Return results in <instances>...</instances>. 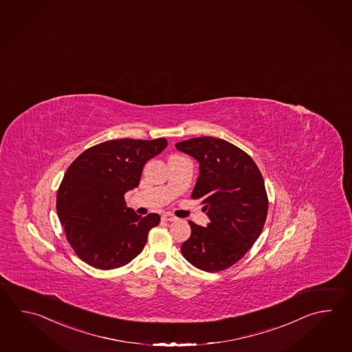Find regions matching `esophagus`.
<instances>
[{"mask_svg":"<svg viewBox=\"0 0 352 352\" xmlns=\"http://www.w3.org/2000/svg\"><path fill=\"white\" fill-rule=\"evenodd\" d=\"M162 219H163L164 222H173V221H177V218H175L174 215L170 214V213H165V214H163Z\"/></svg>","mask_w":352,"mask_h":352,"instance_id":"esophagus-1","label":"esophagus"}]
</instances>
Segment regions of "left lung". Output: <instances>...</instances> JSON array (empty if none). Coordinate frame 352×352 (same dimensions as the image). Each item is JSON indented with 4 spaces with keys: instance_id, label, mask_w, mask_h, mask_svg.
<instances>
[{
    "instance_id": "left-lung-1",
    "label": "left lung",
    "mask_w": 352,
    "mask_h": 352,
    "mask_svg": "<svg viewBox=\"0 0 352 352\" xmlns=\"http://www.w3.org/2000/svg\"><path fill=\"white\" fill-rule=\"evenodd\" d=\"M175 146L199 162L192 198L201 199L210 221L207 227L189 222L192 233L182 254L201 271L227 270L243 258L265 227L263 177L245 151L223 139L193 138Z\"/></svg>"
}]
</instances>
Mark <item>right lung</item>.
I'll use <instances>...</instances> for the list:
<instances>
[{"instance_id": "obj_1", "label": "right lung", "mask_w": 352, "mask_h": 352, "mask_svg": "<svg viewBox=\"0 0 352 352\" xmlns=\"http://www.w3.org/2000/svg\"><path fill=\"white\" fill-rule=\"evenodd\" d=\"M166 145L164 138L108 140L82 151L67 168L56 210L66 239L81 261L98 270H113L143 251L160 215L135 214L124 195L139 186L144 164Z\"/></svg>"}]
</instances>
